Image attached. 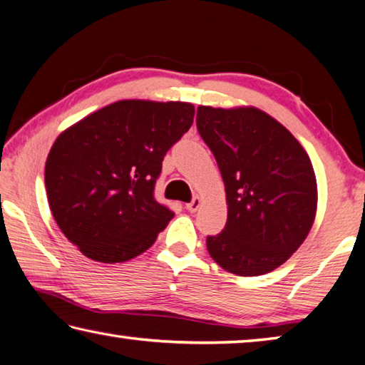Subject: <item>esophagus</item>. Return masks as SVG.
Wrapping results in <instances>:
<instances>
[{
  "label": "esophagus",
  "mask_w": 365,
  "mask_h": 365,
  "mask_svg": "<svg viewBox=\"0 0 365 365\" xmlns=\"http://www.w3.org/2000/svg\"><path fill=\"white\" fill-rule=\"evenodd\" d=\"M199 205H201V197H192L191 202L187 204V210L188 212H196L199 209Z\"/></svg>",
  "instance_id": "esophagus-1"
}]
</instances>
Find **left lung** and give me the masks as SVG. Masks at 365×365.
<instances>
[{
  "label": "left lung",
  "instance_id": "obj_1",
  "mask_svg": "<svg viewBox=\"0 0 365 365\" xmlns=\"http://www.w3.org/2000/svg\"><path fill=\"white\" fill-rule=\"evenodd\" d=\"M196 123L227 204L225 230L207 237L209 255L240 277L272 272L304 244L317 217L309 155L280 121L253 106H199Z\"/></svg>",
  "mask_w": 365,
  "mask_h": 365
}]
</instances>
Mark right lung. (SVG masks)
Returning <instances> with one entry per match:
<instances>
[{
    "label": "right lung",
    "mask_w": 365,
    "mask_h": 365,
    "mask_svg": "<svg viewBox=\"0 0 365 365\" xmlns=\"http://www.w3.org/2000/svg\"><path fill=\"white\" fill-rule=\"evenodd\" d=\"M195 106L123 99L64 130L46 161L50 210L87 258L125 262L153 245L174 217L156 202L163 158L190 130Z\"/></svg>",
    "instance_id": "obj_1"
}]
</instances>
